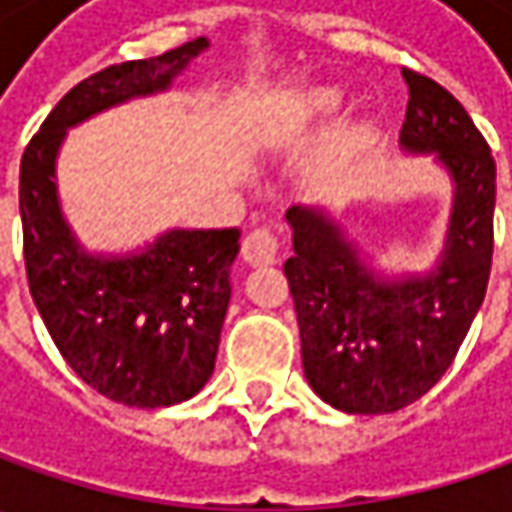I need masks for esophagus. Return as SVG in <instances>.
<instances>
[{
  "instance_id": "esophagus-1",
  "label": "esophagus",
  "mask_w": 512,
  "mask_h": 512,
  "mask_svg": "<svg viewBox=\"0 0 512 512\" xmlns=\"http://www.w3.org/2000/svg\"><path fill=\"white\" fill-rule=\"evenodd\" d=\"M242 256H245L247 265L253 267L273 265L279 259V239H276V233L267 230V227H259V230L247 233L245 242H242Z\"/></svg>"
}]
</instances>
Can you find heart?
I'll use <instances>...</instances> for the list:
<instances>
[{
	"label": "heart",
	"instance_id": "b5f03b06",
	"mask_svg": "<svg viewBox=\"0 0 512 512\" xmlns=\"http://www.w3.org/2000/svg\"><path fill=\"white\" fill-rule=\"evenodd\" d=\"M344 105V90L336 85H322V88L296 93L285 108L287 130H307L319 125L322 119L333 116Z\"/></svg>",
	"mask_w": 512,
	"mask_h": 512
}]
</instances>
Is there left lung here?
I'll list each match as a JSON object with an SVG mask.
<instances>
[{
	"mask_svg": "<svg viewBox=\"0 0 512 512\" xmlns=\"http://www.w3.org/2000/svg\"><path fill=\"white\" fill-rule=\"evenodd\" d=\"M410 88L399 145L433 156L453 185L442 253L427 270L387 276L319 205H293L285 262L302 364L336 410L396 413L439 382L484 302L493 262L496 162L467 110L433 79L402 70Z\"/></svg>",
	"mask_w": 512,
	"mask_h": 512,
	"instance_id": "1",
	"label": "left lung"
}]
</instances>
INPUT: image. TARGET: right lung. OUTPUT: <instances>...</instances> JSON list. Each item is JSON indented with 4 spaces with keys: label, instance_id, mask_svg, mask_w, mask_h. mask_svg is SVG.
I'll list each match as a JSON object with an SVG mask.
<instances>
[{
    "label": "right lung",
    "instance_id": "add662e5",
    "mask_svg": "<svg viewBox=\"0 0 512 512\" xmlns=\"http://www.w3.org/2000/svg\"><path fill=\"white\" fill-rule=\"evenodd\" d=\"M207 48L202 36L88 76L50 110L19 168L36 310L73 373L128 407L187 402L213 376L242 233L173 227L130 253H90L62 213L56 159L70 128L130 99L165 93Z\"/></svg>",
    "mask_w": 512,
    "mask_h": 512
}]
</instances>
